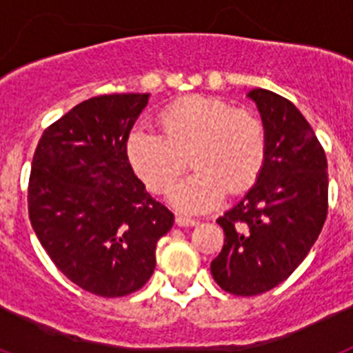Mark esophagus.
<instances>
[{
  "label": "esophagus",
  "instance_id": "esophagus-1",
  "mask_svg": "<svg viewBox=\"0 0 353 353\" xmlns=\"http://www.w3.org/2000/svg\"><path fill=\"white\" fill-rule=\"evenodd\" d=\"M176 224L182 228H187V226H196L198 224V221L196 219H191V217H185V215H176Z\"/></svg>",
  "mask_w": 353,
  "mask_h": 353
}]
</instances>
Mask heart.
<instances>
[{
    "label": "heart",
    "instance_id": "heart-1",
    "mask_svg": "<svg viewBox=\"0 0 353 353\" xmlns=\"http://www.w3.org/2000/svg\"><path fill=\"white\" fill-rule=\"evenodd\" d=\"M159 127L161 134L134 129L127 138V157L154 192L170 189L189 162L194 173L168 194L182 212H205L226 191H245L263 168L267 132L263 121L248 109L214 97H183L162 109Z\"/></svg>",
    "mask_w": 353,
    "mask_h": 353
}]
</instances>
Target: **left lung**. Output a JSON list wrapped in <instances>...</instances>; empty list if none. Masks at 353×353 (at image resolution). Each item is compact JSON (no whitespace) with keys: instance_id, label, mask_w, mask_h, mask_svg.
Segmentation results:
<instances>
[{"instance_id":"left-lung-1","label":"left lung","mask_w":353,"mask_h":353,"mask_svg":"<svg viewBox=\"0 0 353 353\" xmlns=\"http://www.w3.org/2000/svg\"><path fill=\"white\" fill-rule=\"evenodd\" d=\"M261 114L267 155L256 183L217 219L224 245L210 263L228 293L252 297L292 276L327 217V159L302 113L263 88L248 93Z\"/></svg>"}]
</instances>
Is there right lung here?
<instances>
[{
  "instance_id": "obj_1",
  "label": "right lung",
  "mask_w": 353,
  "mask_h": 353,
  "mask_svg": "<svg viewBox=\"0 0 353 353\" xmlns=\"http://www.w3.org/2000/svg\"><path fill=\"white\" fill-rule=\"evenodd\" d=\"M148 93L92 97L43 130L31 162L28 214L54 265L101 297L146 285L174 215L146 192L127 138Z\"/></svg>"
}]
</instances>
